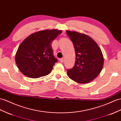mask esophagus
Instances as JSON below:
<instances>
[{
    "mask_svg": "<svg viewBox=\"0 0 121 121\" xmlns=\"http://www.w3.org/2000/svg\"><path fill=\"white\" fill-rule=\"evenodd\" d=\"M59 61H60V62H64V58H61V59H60Z\"/></svg>",
    "mask_w": 121,
    "mask_h": 121,
    "instance_id": "1",
    "label": "esophagus"
}]
</instances>
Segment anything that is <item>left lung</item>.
<instances>
[{
	"label": "left lung",
	"mask_w": 121,
	"mask_h": 121,
	"mask_svg": "<svg viewBox=\"0 0 121 121\" xmlns=\"http://www.w3.org/2000/svg\"><path fill=\"white\" fill-rule=\"evenodd\" d=\"M76 52L75 65L67 69L69 78L80 84L95 79L101 72L104 58L100 48L91 37L84 34L66 30Z\"/></svg>",
	"instance_id": "8db88e82"
}]
</instances>
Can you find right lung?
<instances>
[{
	"instance_id": "right-lung-1",
	"label": "right lung",
	"mask_w": 121,
	"mask_h": 121,
	"mask_svg": "<svg viewBox=\"0 0 121 121\" xmlns=\"http://www.w3.org/2000/svg\"><path fill=\"white\" fill-rule=\"evenodd\" d=\"M62 33L46 30L31 34L19 45L15 56L18 69L24 75L38 78L48 75L57 59L53 55L52 43Z\"/></svg>"
}]
</instances>
